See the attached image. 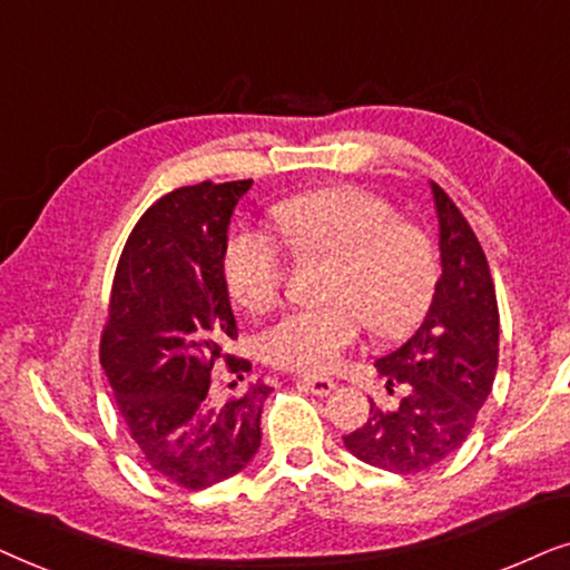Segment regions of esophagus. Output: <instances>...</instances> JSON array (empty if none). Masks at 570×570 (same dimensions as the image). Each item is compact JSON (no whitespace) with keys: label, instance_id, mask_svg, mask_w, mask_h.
<instances>
[{"label":"esophagus","instance_id":"1","mask_svg":"<svg viewBox=\"0 0 570 570\" xmlns=\"http://www.w3.org/2000/svg\"><path fill=\"white\" fill-rule=\"evenodd\" d=\"M297 385L309 393H315V396H331V393L338 389V383L331 381V377H299Z\"/></svg>","mask_w":570,"mask_h":570}]
</instances>
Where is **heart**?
I'll return each instance as SVG.
<instances>
[{
	"instance_id": "obj_1",
	"label": "heart",
	"mask_w": 570,
	"mask_h": 570,
	"mask_svg": "<svg viewBox=\"0 0 570 570\" xmlns=\"http://www.w3.org/2000/svg\"><path fill=\"white\" fill-rule=\"evenodd\" d=\"M294 255L336 257L328 294L317 307L289 309L261 336V352L276 367L328 373L367 325L383 338H406L435 302L440 261L422 226L399 222L396 208L362 187L338 185L289 197L273 210ZM278 234L245 226L224 249L232 299L263 313L284 294L292 253Z\"/></svg>"
}]
</instances>
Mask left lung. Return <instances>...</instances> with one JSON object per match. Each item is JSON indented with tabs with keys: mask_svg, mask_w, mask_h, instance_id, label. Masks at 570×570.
<instances>
[{
	"mask_svg": "<svg viewBox=\"0 0 570 570\" xmlns=\"http://www.w3.org/2000/svg\"><path fill=\"white\" fill-rule=\"evenodd\" d=\"M432 195L443 261L435 302L420 331L375 362L389 391L396 385L404 396L393 412L370 401V420L344 435L356 459L393 474H420L453 456L498 373L500 313L488 257L445 189L432 185Z\"/></svg>",
	"mask_w": 570,
	"mask_h": 570,
	"instance_id": "8db88e82",
	"label": "left lung"
}]
</instances>
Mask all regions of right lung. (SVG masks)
Wrapping results in <instances>:
<instances>
[{"label": "right lung", "instance_id": "obj_1", "mask_svg": "<svg viewBox=\"0 0 570 570\" xmlns=\"http://www.w3.org/2000/svg\"><path fill=\"white\" fill-rule=\"evenodd\" d=\"M253 179L200 181L156 200L121 249L101 331V367L150 472L206 490L242 472L261 449L273 391L255 383L226 401L210 370L242 381L249 362L226 354L237 338L224 278L226 229Z\"/></svg>", "mask_w": 570, "mask_h": 570}]
</instances>
